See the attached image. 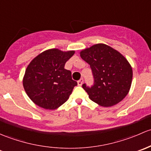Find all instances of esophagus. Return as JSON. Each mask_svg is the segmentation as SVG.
I'll return each mask as SVG.
<instances>
[{
  "label": "esophagus",
  "mask_w": 151,
  "mask_h": 151,
  "mask_svg": "<svg viewBox=\"0 0 151 151\" xmlns=\"http://www.w3.org/2000/svg\"><path fill=\"white\" fill-rule=\"evenodd\" d=\"M83 78H81L80 80L78 81V85L81 86L82 84H83Z\"/></svg>",
  "instance_id": "obj_1"
}]
</instances>
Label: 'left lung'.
<instances>
[{
    "label": "left lung",
    "mask_w": 151,
    "mask_h": 151,
    "mask_svg": "<svg viewBox=\"0 0 151 151\" xmlns=\"http://www.w3.org/2000/svg\"><path fill=\"white\" fill-rule=\"evenodd\" d=\"M80 55L90 65L94 77L93 86L82 85L91 100L100 106L110 107L127 95L132 68L121 53L108 45L98 43L82 50Z\"/></svg>",
    "instance_id": "8db88e82"
}]
</instances>
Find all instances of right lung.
I'll return each instance as SVG.
<instances>
[{
    "instance_id": "1",
    "label": "right lung",
    "mask_w": 151,
    "mask_h": 151,
    "mask_svg": "<svg viewBox=\"0 0 151 151\" xmlns=\"http://www.w3.org/2000/svg\"><path fill=\"white\" fill-rule=\"evenodd\" d=\"M74 53L49 49L30 62L23 78V86L34 103L44 109L55 110L68 100L78 84L70 71L65 69Z\"/></svg>"
}]
</instances>
